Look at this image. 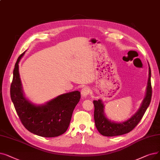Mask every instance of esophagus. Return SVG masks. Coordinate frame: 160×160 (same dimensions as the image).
Returning a JSON list of instances; mask_svg holds the SVG:
<instances>
[{
    "instance_id": "esophagus-1",
    "label": "esophagus",
    "mask_w": 160,
    "mask_h": 160,
    "mask_svg": "<svg viewBox=\"0 0 160 160\" xmlns=\"http://www.w3.org/2000/svg\"><path fill=\"white\" fill-rule=\"evenodd\" d=\"M89 92H90L89 88H88V87H84V88H83L82 89L81 94H82V95L83 97H86L89 95Z\"/></svg>"
}]
</instances>
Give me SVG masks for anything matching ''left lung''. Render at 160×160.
I'll list each match as a JSON object with an SVG mask.
<instances>
[{
    "label": "left lung",
    "mask_w": 160,
    "mask_h": 160,
    "mask_svg": "<svg viewBox=\"0 0 160 160\" xmlns=\"http://www.w3.org/2000/svg\"><path fill=\"white\" fill-rule=\"evenodd\" d=\"M151 71L149 67V77L147 88V95L144 99L142 105L137 113L128 120L116 123L108 120L104 114V106L101 100L93 101L94 104V120L95 126L99 133L107 137H114L126 134L133 130L139 123L143 117L146 110L148 107L152 99V85H151Z\"/></svg>",
    "instance_id": "1"
}]
</instances>
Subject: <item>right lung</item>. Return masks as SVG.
<instances>
[{
    "label": "right lung",
    "mask_w": 160,
    "mask_h": 160,
    "mask_svg": "<svg viewBox=\"0 0 160 160\" xmlns=\"http://www.w3.org/2000/svg\"><path fill=\"white\" fill-rule=\"evenodd\" d=\"M15 64L10 86V97L19 118L31 133L43 137H54L67 130L73 110L80 99V92L74 91L58 96L46 105L37 106L27 100L23 94L18 63Z\"/></svg>",
    "instance_id": "obj_1"
}]
</instances>
